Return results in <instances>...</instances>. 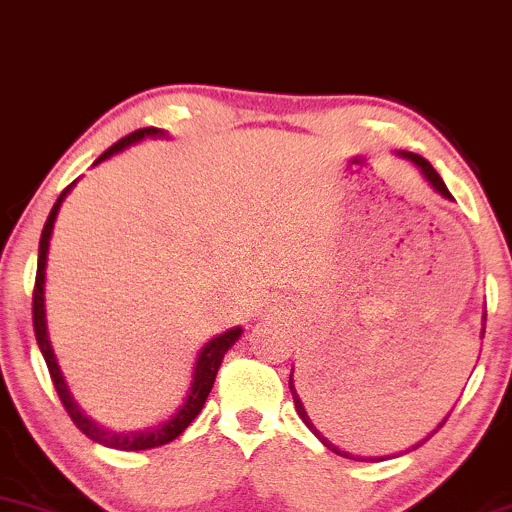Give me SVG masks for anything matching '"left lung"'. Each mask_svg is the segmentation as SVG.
I'll list each match as a JSON object with an SVG mask.
<instances>
[{"instance_id": "8db88e82", "label": "left lung", "mask_w": 512, "mask_h": 512, "mask_svg": "<svg viewBox=\"0 0 512 512\" xmlns=\"http://www.w3.org/2000/svg\"><path fill=\"white\" fill-rule=\"evenodd\" d=\"M402 155H405V158L407 160H412L414 162V165H417L419 167V170H422V174H424V177L426 179H429V184L431 186H434V189L438 191V194H441V196H446V198H453V196H450V191H448V186L446 184H443V179H441V174H438L436 170H434V167H431V162L429 160H426V158H422V155H417V153H402ZM484 321H486V318H484ZM290 390H292V398H294V407H297V414H299V417H302V422L306 424V426H309V429H311V434H316L318 438H321V443H323V446H326V448H330V450H333V453H338V455H345V458H352V455L350 453H342V450L340 448H335L333 446V443H330L328 441V438H323L321 434H318V431H316V426L314 424H311V419H309V414H306V410H304V405H302V400H299V395H297V390H294V386H292V376H290ZM448 419V417H446ZM446 419H443V422L441 424H438L436 426V429L434 431H431V434L429 436H426L424 438V441H429V438L431 436H434L436 434V431L438 429H441V426L443 424H446ZM424 441H419V443H414V446L410 448V450H417L419 446H422V443ZM405 453H407V450H405ZM354 460V458H352ZM359 460V458H357ZM371 462H381V460H386V458H369Z\"/></svg>"}]
</instances>
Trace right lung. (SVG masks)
<instances>
[{
    "label": "right lung",
    "mask_w": 512,
    "mask_h": 512,
    "mask_svg": "<svg viewBox=\"0 0 512 512\" xmlns=\"http://www.w3.org/2000/svg\"><path fill=\"white\" fill-rule=\"evenodd\" d=\"M160 134H162V131L155 129V126H146V129L131 131L129 136L119 138V141L114 143V146L107 148L105 153H102L95 162L110 158L112 153H117V150L126 148V146H129V143L141 141V138H146V136H160ZM74 184L76 182H71L62 191V194H59L57 203H54L52 210H50V215H47V222H45V227H42V234H40L38 273H35V287H33V330H35V340H38V347H40L42 357H45L47 369H50V378H52V383H54V390H57V395H59V400H62L66 414H69L71 422L76 424V429L81 431V434H86L90 441L102 443V446L114 448V450H134V453H136V450L160 448V446H165V443L174 441V438L182 434L186 426H189L198 417V412L203 410V405H206V400H208V395H210V388H213V383H215V376H218L222 357H225V352L230 350L234 342L239 340V335H242V328L227 330V333L218 335V338H213L206 347H203L201 354H198V362H196V369H194V383H191L189 398L184 400L182 410L174 414L170 422L155 426V429H150V431H143V434H112V431L100 429L98 424L90 422L86 414L78 410V405L74 402V398H71V395H69V388H66L62 374H59L57 359H54L50 340H47V323H45V266H47V249H50L52 227H54V220H57L59 206H62L64 196L69 194L71 186H74Z\"/></svg>",
    "instance_id": "obj_1"
}]
</instances>
